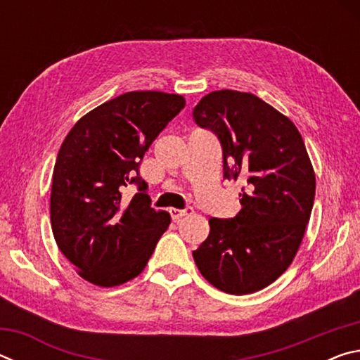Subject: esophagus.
Segmentation results:
<instances>
[{"mask_svg": "<svg viewBox=\"0 0 360 360\" xmlns=\"http://www.w3.org/2000/svg\"><path fill=\"white\" fill-rule=\"evenodd\" d=\"M192 206H187V208L184 210H176V208H172L169 210V214H172V219L173 221H181L182 217H186L188 214H192Z\"/></svg>", "mask_w": 360, "mask_h": 360, "instance_id": "esophagus-1", "label": "esophagus"}]
</instances>
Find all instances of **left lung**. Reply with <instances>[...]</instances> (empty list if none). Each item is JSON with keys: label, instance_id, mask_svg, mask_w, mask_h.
<instances>
[{"label": "left lung", "instance_id": "1", "mask_svg": "<svg viewBox=\"0 0 360 360\" xmlns=\"http://www.w3.org/2000/svg\"><path fill=\"white\" fill-rule=\"evenodd\" d=\"M192 114L221 141L224 178L246 182L238 214L210 219L193 260L214 288L252 294L276 281L300 248L314 203L313 165L297 127L252 94L211 92Z\"/></svg>", "mask_w": 360, "mask_h": 360}]
</instances>
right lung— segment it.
Instances as JSON below:
<instances>
[{
  "label": "right lung",
  "mask_w": 360,
  "mask_h": 360,
  "mask_svg": "<svg viewBox=\"0 0 360 360\" xmlns=\"http://www.w3.org/2000/svg\"><path fill=\"white\" fill-rule=\"evenodd\" d=\"M184 96L127 92L103 103L66 135L52 174L51 222L62 254L85 281L101 288L144 270L172 217L150 208L139 165ZM139 192L123 198L127 185Z\"/></svg>",
  "instance_id": "1"
}]
</instances>
